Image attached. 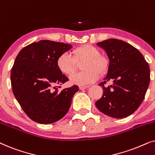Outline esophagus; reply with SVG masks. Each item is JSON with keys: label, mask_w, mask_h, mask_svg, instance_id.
<instances>
[{"label": "esophagus", "mask_w": 155, "mask_h": 155, "mask_svg": "<svg viewBox=\"0 0 155 155\" xmlns=\"http://www.w3.org/2000/svg\"><path fill=\"white\" fill-rule=\"evenodd\" d=\"M90 86H80L79 87V89L80 90H85V89L88 88Z\"/></svg>", "instance_id": "1"}]
</instances>
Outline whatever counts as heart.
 <instances>
[{
    "instance_id": "1",
    "label": "heart",
    "mask_w": 155,
    "mask_h": 155,
    "mask_svg": "<svg viewBox=\"0 0 155 155\" xmlns=\"http://www.w3.org/2000/svg\"><path fill=\"white\" fill-rule=\"evenodd\" d=\"M72 57L68 54H61L56 59L57 68L66 76L73 75L77 70V64H80L81 73L76 74L70 78V82L78 85H86L93 83L98 80L99 75L107 73L109 61L101 56L98 48L90 44L78 46L71 51Z\"/></svg>"
}]
</instances>
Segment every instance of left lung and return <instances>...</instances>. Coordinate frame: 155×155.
<instances>
[{"mask_svg": "<svg viewBox=\"0 0 155 155\" xmlns=\"http://www.w3.org/2000/svg\"><path fill=\"white\" fill-rule=\"evenodd\" d=\"M97 45L107 52L109 65L107 76L99 84L103 88L102 97L95 105L112 118L127 117L145 98L150 80L149 65L136 48L122 40L109 39ZM108 81L113 84L106 86Z\"/></svg>", "mask_w": 155, "mask_h": 155, "instance_id": "obj_1", "label": "left lung"}]
</instances>
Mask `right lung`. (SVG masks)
Masks as SVG:
<instances>
[{"label": "right lung", "instance_id": "obj_1", "mask_svg": "<svg viewBox=\"0 0 155 155\" xmlns=\"http://www.w3.org/2000/svg\"><path fill=\"white\" fill-rule=\"evenodd\" d=\"M72 47L61 42L41 40L25 46L17 56L10 73L12 92L34 121L52 124L69 110L79 87L73 85L58 92L57 87L68 79L57 68L56 61L59 55Z\"/></svg>", "mask_w": 155, "mask_h": 155}]
</instances>
